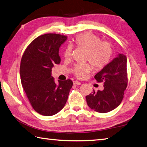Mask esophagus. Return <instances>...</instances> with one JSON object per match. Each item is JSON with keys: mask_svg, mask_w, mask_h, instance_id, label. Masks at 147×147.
Here are the masks:
<instances>
[{"mask_svg": "<svg viewBox=\"0 0 147 147\" xmlns=\"http://www.w3.org/2000/svg\"><path fill=\"white\" fill-rule=\"evenodd\" d=\"M73 84L74 86H78V85H80L81 82H80L75 80V81H73Z\"/></svg>", "mask_w": 147, "mask_h": 147, "instance_id": "esophagus-1", "label": "esophagus"}]
</instances>
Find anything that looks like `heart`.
<instances>
[{
    "instance_id": "obj_1",
    "label": "heart",
    "mask_w": 147,
    "mask_h": 147,
    "mask_svg": "<svg viewBox=\"0 0 147 147\" xmlns=\"http://www.w3.org/2000/svg\"><path fill=\"white\" fill-rule=\"evenodd\" d=\"M73 43L78 48L85 50V61H89L95 70L102 69L110 62L113 54L111 45L108 41H101L96 35L89 32L78 34ZM71 54L72 48L67 46L63 52L65 59H70ZM91 70V67L89 63L76 64L72 69L74 75L78 78H82Z\"/></svg>"
}]
</instances>
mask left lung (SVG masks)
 I'll use <instances>...</instances> for the list:
<instances>
[{"instance_id": "1", "label": "left lung", "mask_w": 147, "mask_h": 147, "mask_svg": "<svg viewBox=\"0 0 147 147\" xmlns=\"http://www.w3.org/2000/svg\"><path fill=\"white\" fill-rule=\"evenodd\" d=\"M98 82L104 83L102 91L93 90L86 96L88 105L98 113H107L119 106L123 100L128 80L127 58L119 54L94 76Z\"/></svg>"}]
</instances>
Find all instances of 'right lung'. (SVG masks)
Here are the masks:
<instances>
[{"mask_svg":"<svg viewBox=\"0 0 147 147\" xmlns=\"http://www.w3.org/2000/svg\"><path fill=\"white\" fill-rule=\"evenodd\" d=\"M67 38L58 34L42 35L31 42L22 56V86L32 108L42 115L51 116L61 110L73 86L69 79L56 84L51 76L52 68L60 63L59 48Z\"/></svg>","mask_w":147,"mask_h":147,"instance_id":"add662e5","label":"right lung"}]
</instances>
